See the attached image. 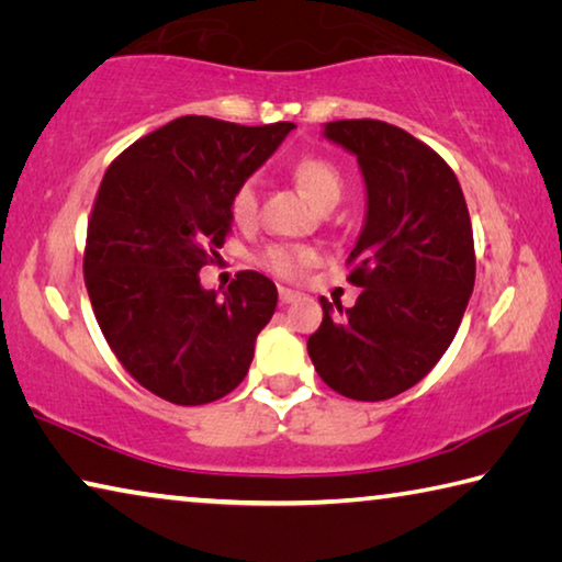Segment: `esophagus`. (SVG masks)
Returning a JSON list of instances; mask_svg holds the SVG:
<instances>
[{
	"mask_svg": "<svg viewBox=\"0 0 562 562\" xmlns=\"http://www.w3.org/2000/svg\"><path fill=\"white\" fill-rule=\"evenodd\" d=\"M296 299H299L296 291H291V289H286V286L279 289V301H281V303H293Z\"/></svg>",
	"mask_w": 562,
	"mask_h": 562,
	"instance_id": "34e87169",
	"label": "esophagus"
}]
</instances>
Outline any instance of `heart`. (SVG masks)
<instances>
[{
  "label": "heart",
  "instance_id": "1",
  "mask_svg": "<svg viewBox=\"0 0 562 562\" xmlns=\"http://www.w3.org/2000/svg\"><path fill=\"white\" fill-rule=\"evenodd\" d=\"M291 177L299 183L303 194H306L318 209H330L338 204V199L344 196V173L330 159L316 154L299 156L296 161L291 164ZM232 214L236 224L251 226L259 214V191H256V183L246 179L238 183L232 194ZM321 259V251L311 244H286L276 241L261 248L256 254V263L261 266L263 271H269L279 279H299V276L314 266Z\"/></svg>",
  "mask_w": 562,
  "mask_h": 562
}]
</instances>
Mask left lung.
Wrapping results in <instances>:
<instances>
[{
    "mask_svg": "<svg viewBox=\"0 0 562 562\" xmlns=\"http://www.w3.org/2000/svg\"><path fill=\"white\" fill-rule=\"evenodd\" d=\"M324 134L366 179V226L346 261L363 291L338 315L321 299L308 356L328 389L385 401L426 379L456 338L475 283L471 216L453 169L403 128L341 119Z\"/></svg>",
    "mask_w": 562,
    "mask_h": 562,
    "instance_id": "left-lung-1",
    "label": "left lung"
}]
</instances>
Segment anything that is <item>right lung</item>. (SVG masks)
<instances>
[{
	"label": "right lung",
	"mask_w": 562,
	"mask_h": 562,
	"mask_svg": "<svg viewBox=\"0 0 562 562\" xmlns=\"http://www.w3.org/2000/svg\"><path fill=\"white\" fill-rule=\"evenodd\" d=\"M291 122L241 126L179 116L109 164L91 206L85 283L97 324L136 383L177 406H204L244 381L279 293L238 271L204 291L232 232V194L276 151Z\"/></svg>",
	"instance_id": "obj_1"
}]
</instances>
